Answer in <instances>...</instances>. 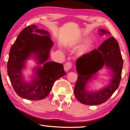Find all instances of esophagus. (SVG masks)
I'll return each instance as SVG.
<instances>
[{
	"label": "esophagus",
	"instance_id": "esophagus-1",
	"mask_svg": "<svg viewBox=\"0 0 130 130\" xmlns=\"http://www.w3.org/2000/svg\"><path fill=\"white\" fill-rule=\"evenodd\" d=\"M72 67V63L71 62H68L64 65V69L65 71H68Z\"/></svg>",
	"mask_w": 130,
	"mask_h": 130
}]
</instances>
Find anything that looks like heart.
<instances>
[{"label": "heart", "instance_id": "1", "mask_svg": "<svg viewBox=\"0 0 130 130\" xmlns=\"http://www.w3.org/2000/svg\"><path fill=\"white\" fill-rule=\"evenodd\" d=\"M88 49V47H86L85 48V50H87Z\"/></svg>", "mask_w": 130, "mask_h": 130}]
</instances>
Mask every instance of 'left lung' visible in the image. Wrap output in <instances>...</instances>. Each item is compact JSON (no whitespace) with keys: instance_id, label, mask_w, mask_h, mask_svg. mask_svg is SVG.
<instances>
[{"instance_id":"8db88e82","label":"left lung","mask_w":130,"mask_h":130,"mask_svg":"<svg viewBox=\"0 0 130 130\" xmlns=\"http://www.w3.org/2000/svg\"><path fill=\"white\" fill-rule=\"evenodd\" d=\"M99 31L102 36L109 34L105 30ZM123 65V59L119 43L113 37L104 41L98 50H93L77 58L76 67L78 76L74 89L77 99L87 105H99L107 101L119 88ZM103 66L112 71L110 84L98 92H88L86 89L87 84Z\"/></svg>"}]
</instances>
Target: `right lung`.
Listing matches in <instances>:
<instances>
[{
    "label": "right lung",
    "mask_w": 130,
    "mask_h": 130,
    "mask_svg": "<svg viewBox=\"0 0 130 130\" xmlns=\"http://www.w3.org/2000/svg\"><path fill=\"white\" fill-rule=\"evenodd\" d=\"M53 45L48 31L32 24L23 29L11 46L7 73L14 91L21 98L30 100L43 99L49 94L56 80L66 75L62 64L47 62ZM32 55L35 56L38 64H44L37 68L34 80L28 83L23 79L21 71L26 59Z\"/></svg>",
    "instance_id": "1"
}]
</instances>
